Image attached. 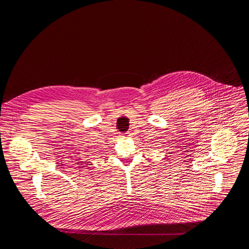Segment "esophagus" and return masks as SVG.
I'll use <instances>...</instances> for the list:
<instances>
[{"label":"esophagus","mask_w":249,"mask_h":249,"mask_svg":"<svg viewBox=\"0 0 249 249\" xmlns=\"http://www.w3.org/2000/svg\"><path fill=\"white\" fill-rule=\"evenodd\" d=\"M125 134H126V136H128V137H129V136H130V135H131V134H130V133H125Z\"/></svg>","instance_id":"esophagus-1"}]
</instances>
